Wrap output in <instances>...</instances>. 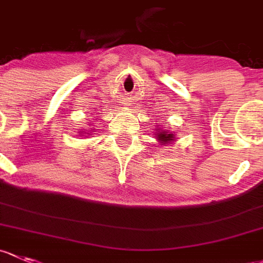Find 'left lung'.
<instances>
[{
  "instance_id": "left-lung-1",
  "label": "left lung",
  "mask_w": 263,
  "mask_h": 263,
  "mask_svg": "<svg viewBox=\"0 0 263 263\" xmlns=\"http://www.w3.org/2000/svg\"><path fill=\"white\" fill-rule=\"evenodd\" d=\"M173 134H170L168 131H161L159 135H157V140L161 141L162 143L165 142H170V141H173Z\"/></svg>"
}]
</instances>
